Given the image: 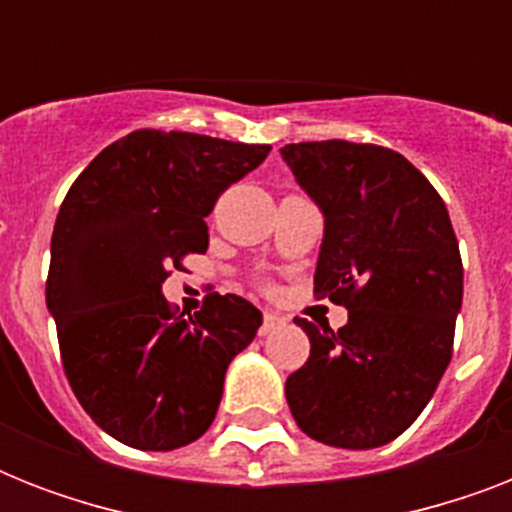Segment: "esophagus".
Wrapping results in <instances>:
<instances>
[{
    "mask_svg": "<svg viewBox=\"0 0 512 512\" xmlns=\"http://www.w3.org/2000/svg\"><path fill=\"white\" fill-rule=\"evenodd\" d=\"M284 321H287V319H284V316H279V313L265 311L263 313V324H260V335H271L273 329H279Z\"/></svg>",
    "mask_w": 512,
    "mask_h": 512,
    "instance_id": "34e87169",
    "label": "esophagus"
}]
</instances>
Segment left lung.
<instances>
[{
  "instance_id": "1",
  "label": "left lung",
  "mask_w": 512,
  "mask_h": 512,
  "mask_svg": "<svg viewBox=\"0 0 512 512\" xmlns=\"http://www.w3.org/2000/svg\"><path fill=\"white\" fill-rule=\"evenodd\" d=\"M324 212L313 292L348 308L337 332L297 319L311 356L287 377L305 436L342 449L398 438L454 353L462 257L444 199L393 148L348 140L281 148Z\"/></svg>"
}]
</instances>
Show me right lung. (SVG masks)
Masks as SVG:
<instances>
[{"label": "right lung", "mask_w": 512, "mask_h": 512, "mask_svg": "<svg viewBox=\"0 0 512 512\" xmlns=\"http://www.w3.org/2000/svg\"><path fill=\"white\" fill-rule=\"evenodd\" d=\"M268 151L146 127L103 148L60 204L47 308L63 372L84 412L132 449L170 452L204 436L225 369L263 321L244 297L217 292L185 316L162 284L207 252L204 217Z\"/></svg>", "instance_id": "1"}]
</instances>
